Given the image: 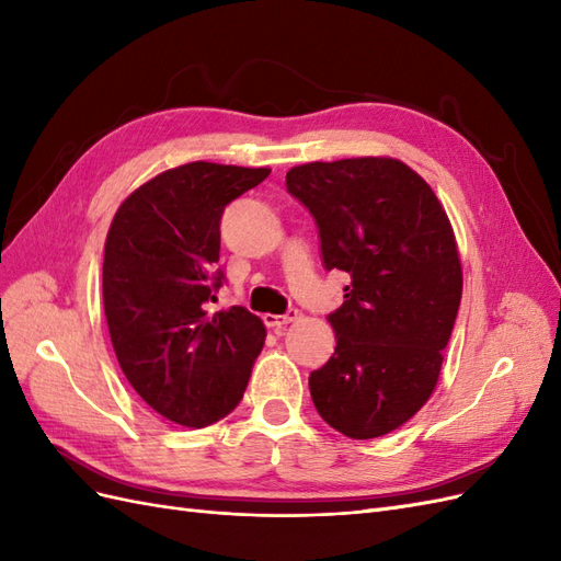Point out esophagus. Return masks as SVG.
<instances>
[{
    "label": "esophagus",
    "mask_w": 561,
    "mask_h": 561,
    "mask_svg": "<svg viewBox=\"0 0 561 561\" xmlns=\"http://www.w3.org/2000/svg\"><path fill=\"white\" fill-rule=\"evenodd\" d=\"M299 318V311L297 309H290L285 316H274V313H266L264 316V325L271 328L274 332H280L285 325H290V322H295Z\"/></svg>",
    "instance_id": "34e87169"
}]
</instances>
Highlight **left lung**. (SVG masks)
I'll return each mask as SVG.
<instances>
[{
  "label": "left lung",
  "instance_id": "left-lung-1",
  "mask_svg": "<svg viewBox=\"0 0 561 561\" xmlns=\"http://www.w3.org/2000/svg\"><path fill=\"white\" fill-rule=\"evenodd\" d=\"M285 186L316 219L322 264L351 276L328 316L336 348L309 377L313 404L346 437H381L428 402L443 367L463 293L449 217L388 157L295 165Z\"/></svg>",
  "mask_w": 561,
  "mask_h": 561
}]
</instances>
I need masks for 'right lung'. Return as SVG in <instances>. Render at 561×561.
Listing matches in <instances>:
<instances>
[{"label": "right lung", "instance_id": "1", "mask_svg": "<svg viewBox=\"0 0 561 561\" xmlns=\"http://www.w3.org/2000/svg\"><path fill=\"white\" fill-rule=\"evenodd\" d=\"M271 168L194 161L138 186L105 241L103 301L116 360L151 410L186 428L241 402L266 330L243 307L210 313L225 280L219 219Z\"/></svg>", "mask_w": 561, "mask_h": 561}]
</instances>
